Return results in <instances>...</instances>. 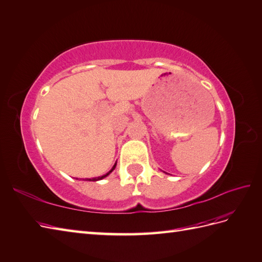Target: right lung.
<instances>
[{
  "label": "right lung",
  "mask_w": 262,
  "mask_h": 262,
  "mask_svg": "<svg viewBox=\"0 0 262 262\" xmlns=\"http://www.w3.org/2000/svg\"><path fill=\"white\" fill-rule=\"evenodd\" d=\"M116 165H117V163L114 165V167H112L111 168V171H109L107 174H105V175H102V176H99V178H96V179H93V181H99V180H102L103 178H105V176H107V175H109L112 171H114V169H115V167H116Z\"/></svg>",
  "instance_id": "add662e5"
}]
</instances>
